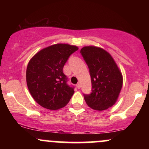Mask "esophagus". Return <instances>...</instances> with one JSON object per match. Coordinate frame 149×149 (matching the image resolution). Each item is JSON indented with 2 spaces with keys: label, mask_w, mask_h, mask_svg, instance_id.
Listing matches in <instances>:
<instances>
[{
  "label": "esophagus",
  "mask_w": 149,
  "mask_h": 149,
  "mask_svg": "<svg viewBox=\"0 0 149 149\" xmlns=\"http://www.w3.org/2000/svg\"><path fill=\"white\" fill-rule=\"evenodd\" d=\"M80 86H81V85H80V83H77V84H76V87H77V88H78V89H80Z\"/></svg>",
  "instance_id": "obj_1"
}]
</instances>
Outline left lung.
I'll list each match as a JSON object with an SVG mask.
<instances>
[{
	"mask_svg": "<svg viewBox=\"0 0 149 149\" xmlns=\"http://www.w3.org/2000/svg\"><path fill=\"white\" fill-rule=\"evenodd\" d=\"M80 54L88 66L92 92L83 94L88 107L103 111L116 103L123 85V77L109 53L94 46L84 47Z\"/></svg>",
	"mask_w": 149,
	"mask_h": 149,
	"instance_id": "left-lung-1",
	"label": "left lung"
}]
</instances>
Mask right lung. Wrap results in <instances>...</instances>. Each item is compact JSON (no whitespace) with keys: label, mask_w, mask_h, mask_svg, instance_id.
I'll return each mask as SVG.
<instances>
[{"label":"right lung","mask_w":149,"mask_h":149,"mask_svg":"<svg viewBox=\"0 0 149 149\" xmlns=\"http://www.w3.org/2000/svg\"><path fill=\"white\" fill-rule=\"evenodd\" d=\"M78 49L76 46L56 44L41 49L29 61L26 69L27 86L41 107L57 110L69 103L74 87L68 84L63 68Z\"/></svg>","instance_id":"obj_1"}]
</instances>
